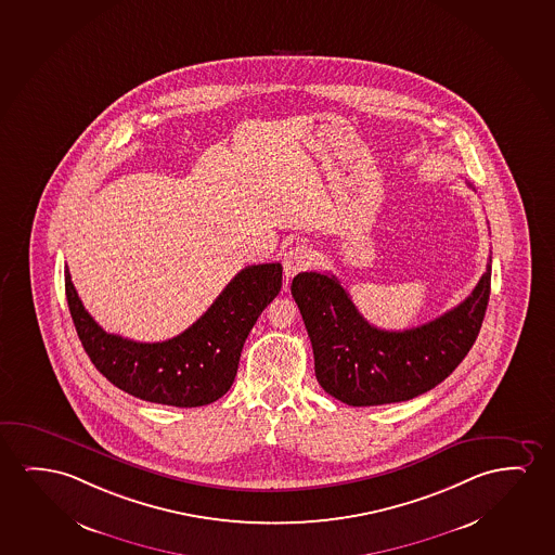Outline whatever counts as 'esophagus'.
Segmentation results:
<instances>
[{"label":"esophagus","mask_w":555,"mask_h":555,"mask_svg":"<svg viewBox=\"0 0 555 555\" xmlns=\"http://www.w3.org/2000/svg\"><path fill=\"white\" fill-rule=\"evenodd\" d=\"M313 262V250L308 245H297V247H291L285 257H283V272L285 278L291 280L295 278L298 272H305L308 270Z\"/></svg>","instance_id":"obj_1"}]
</instances>
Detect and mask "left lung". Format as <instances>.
<instances>
[{
	"label": "left lung",
	"instance_id": "obj_1",
	"mask_svg": "<svg viewBox=\"0 0 555 555\" xmlns=\"http://www.w3.org/2000/svg\"><path fill=\"white\" fill-rule=\"evenodd\" d=\"M491 262L489 257L464 302L406 331L371 325L335 275L298 273L291 293L312 343L321 388L348 405L373 406L416 398L443 383L479 335L491 295Z\"/></svg>",
	"mask_w": 555,
	"mask_h": 555
}]
</instances>
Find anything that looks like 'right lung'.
Returning <instances> with one entry per match:
<instances>
[{
    "label": "right lung",
    "mask_w": 555,
    "mask_h": 555,
    "mask_svg": "<svg viewBox=\"0 0 555 555\" xmlns=\"http://www.w3.org/2000/svg\"><path fill=\"white\" fill-rule=\"evenodd\" d=\"M282 272L280 262L243 268L192 327L164 343L106 333L81 305L68 266L64 287L83 350L109 383L150 403L202 406L230 390L245 338L282 291Z\"/></svg>",
    "instance_id": "1"
}]
</instances>
